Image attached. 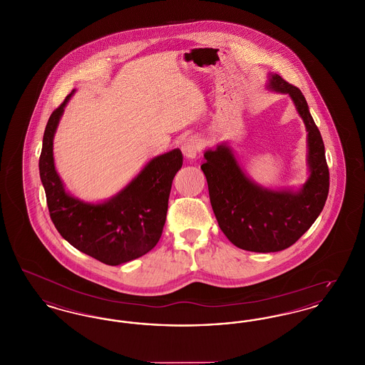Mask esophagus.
<instances>
[{
    "mask_svg": "<svg viewBox=\"0 0 365 365\" xmlns=\"http://www.w3.org/2000/svg\"><path fill=\"white\" fill-rule=\"evenodd\" d=\"M180 149H182L183 156L186 157V158H194V157L197 156L198 150H200V145H198L197 139L190 137V138H186L182 142Z\"/></svg>",
    "mask_w": 365,
    "mask_h": 365,
    "instance_id": "1",
    "label": "esophagus"
}]
</instances>
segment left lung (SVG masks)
<instances>
[{"label":"left lung","mask_w":365,"mask_h":365,"mask_svg":"<svg viewBox=\"0 0 365 365\" xmlns=\"http://www.w3.org/2000/svg\"><path fill=\"white\" fill-rule=\"evenodd\" d=\"M267 88L287 94L305 124L307 182L295 190L264 187L245 174L225 142L205 150L201 165L220 230L237 247L257 253L280 252L297 242L324 208L330 187L324 143L304 94L278 73L268 75Z\"/></svg>","instance_id":"left-lung-1"}]
</instances>
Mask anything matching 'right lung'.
<instances>
[{"label":"right lung","mask_w":365,"mask_h":365,"mask_svg":"<svg viewBox=\"0 0 365 365\" xmlns=\"http://www.w3.org/2000/svg\"><path fill=\"white\" fill-rule=\"evenodd\" d=\"M73 93L51 115L42 140L39 176L51 219L60 235L82 253L108 265H120L146 255L158 242L183 156L174 149L153 157L109 200L86 202L73 197L57 174L53 157L54 134Z\"/></svg>","instance_id":"1"}]
</instances>
